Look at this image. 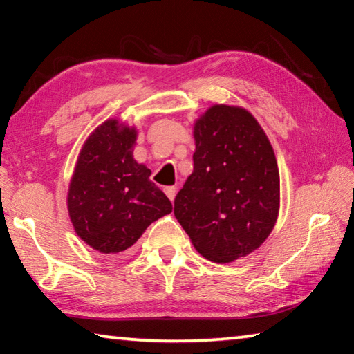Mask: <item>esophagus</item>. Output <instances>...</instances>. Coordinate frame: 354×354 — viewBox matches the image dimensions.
Listing matches in <instances>:
<instances>
[{"mask_svg": "<svg viewBox=\"0 0 354 354\" xmlns=\"http://www.w3.org/2000/svg\"><path fill=\"white\" fill-rule=\"evenodd\" d=\"M164 192H165V195L169 196L171 201L175 200V196H176V187H175V185H169V187L164 189Z\"/></svg>", "mask_w": 354, "mask_h": 354, "instance_id": "esophagus-1", "label": "esophagus"}]
</instances>
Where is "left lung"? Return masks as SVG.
Masks as SVG:
<instances>
[{
    "instance_id": "obj_1",
    "label": "left lung",
    "mask_w": 354,
    "mask_h": 354,
    "mask_svg": "<svg viewBox=\"0 0 354 354\" xmlns=\"http://www.w3.org/2000/svg\"><path fill=\"white\" fill-rule=\"evenodd\" d=\"M194 171L175 198V217L200 254L231 262L259 248L279 209L273 148L250 112L212 106L195 123Z\"/></svg>"
}]
</instances>
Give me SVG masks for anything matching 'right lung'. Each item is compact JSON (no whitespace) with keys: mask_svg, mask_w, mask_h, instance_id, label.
Wrapping results in <instances>:
<instances>
[{"mask_svg":"<svg viewBox=\"0 0 354 354\" xmlns=\"http://www.w3.org/2000/svg\"><path fill=\"white\" fill-rule=\"evenodd\" d=\"M136 131L107 120L93 131L77 159L68 190L76 234L93 250L117 254L147 227L171 212V203L137 164L131 148Z\"/></svg>","mask_w":354,"mask_h":354,"instance_id":"obj_1","label":"right lung"}]
</instances>
